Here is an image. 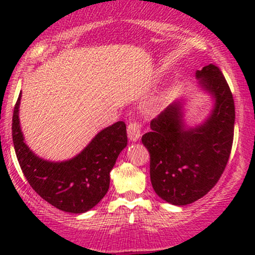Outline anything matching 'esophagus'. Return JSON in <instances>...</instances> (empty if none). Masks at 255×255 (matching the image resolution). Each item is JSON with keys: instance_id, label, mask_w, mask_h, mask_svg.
Returning a JSON list of instances; mask_svg holds the SVG:
<instances>
[{"instance_id": "1", "label": "esophagus", "mask_w": 255, "mask_h": 255, "mask_svg": "<svg viewBox=\"0 0 255 255\" xmlns=\"http://www.w3.org/2000/svg\"><path fill=\"white\" fill-rule=\"evenodd\" d=\"M128 135L131 141H138L141 137V125L138 123H130L128 125Z\"/></svg>"}]
</instances>
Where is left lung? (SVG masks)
<instances>
[{
	"label": "left lung",
	"mask_w": 255,
	"mask_h": 255,
	"mask_svg": "<svg viewBox=\"0 0 255 255\" xmlns=\"http://www.w3.org/2000/svg\"><path fill=\"white\" fill-rule=\"evenodd\" d=\"M198 88L214 101L207 117L195 127L184 121V97L151 122L141 141L151 155L149 174L156 195L173 205H187L212 189L224 172L235 131V102L215 65L196 71Z\"/></svg>",
	"instance_id": "1"
}]
</instances>
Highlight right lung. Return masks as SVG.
Segmentation results:
<instances>
[{"instance_id":"1","label":"right lung","mask_w":255,"mask_h":255,"mask_svg":"<svg viewBox=\"0 0 255 255\" xmlns=\"http://www.w3.org/2000/svg\"><path fill=\"white\" fill-rule=\"evenodd\" d=\"M19 93L12 116V141L24 176L41 198L59 210L83 214L106 196L110 172L127 147L124 122L101 130L79 154L64 161L38 156L26 145L19 123Z\"/></svg>"}]
</instances>
